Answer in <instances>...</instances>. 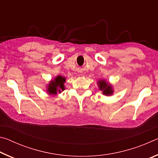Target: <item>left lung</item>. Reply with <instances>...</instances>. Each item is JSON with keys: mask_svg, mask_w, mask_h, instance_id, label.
I'll return each mask as SVG.
<instances>
[{"mask_svg": "<svg viewBox=\"0 0 158 158\" xmlns=\"http://www.w3.org/2000/svg\"><path fill=\"white\" fill-rule=\"evenodd\" d=\"M99 89L102 90V93L105 95H111L113 94L114 90L112 89V86L109 84L107 82H106L105 80H100L98 81Z\"/></svg>", "mask_w": 158, "mask_h": 158, "instance_id": "8db88e82", "label": "left lung"}]
</instances>
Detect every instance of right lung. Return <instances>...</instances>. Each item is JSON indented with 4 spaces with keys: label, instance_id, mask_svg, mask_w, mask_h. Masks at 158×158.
I'll return each instance as SVG.
<instances>
[{
    "label": "right lung",
    "instance_id": "add662e5",
    "mask_svg": "<svg viewBox=\"0 0 158 158\" xmlns=\"http://www.w3.org/2000/svg\"><path fill=\"white\" fill-rule=\"evenodd\" d=\"M65 78L62 76H57L54 79L51 81L48 85L47 91L49 95H56L57 93H61V90H65L64 83Z\"/></svg>",
    "mask_w": 158,
    "mask_h": 158
}]
</instances>
